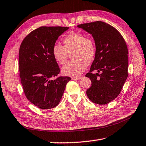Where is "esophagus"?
I'll list each match as a JSON object with an SVG mask.
<instances>
[{"label": "esophagus", "mask_w": 146, "mask_h": 146, "mask_svg": "<svg viewBox=\"0 0 146 146\" xmlns=\"http://www.w3.org/2000/svg\"><path fill=\"white\" fill-rule=\"evenodd\" d=\"M72 80H79V79L81 78V76H76V77H72Z\"/></svg>", "instance_id": "34e87169"}]
</instances>
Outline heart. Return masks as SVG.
Returning a JSON list of instances; mask_svg holds the SVG:
<instances>
[{"label":"heart","instance_id":"b5f03b06","mask_svg":"<svg viewBox=\"0 0 146 146\" xmlns=\"http://www.w3.org/2000/svg\"><path fill=\"white\" fill-rule=\"evenodd\" d=\"M64 46L55 43L52 47V54L58 64L63 65L70 53L73 58L64 66L62 72L65 75L80 76L84 71L86 65L91 64L95 57V44L92 38L80 32L70 31L64 38Z\"/></svg>","mask_w":146,"mask_h":146}]
</instances>
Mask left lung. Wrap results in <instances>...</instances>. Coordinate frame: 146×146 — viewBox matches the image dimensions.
<instances>
[{"instance_id":"left-lung-1","label":"left lung","mask_w":146,"mask_h":146,"mask_svg":"<svg viewBox=\"0 0 146 146\" xmlns=\"http://www.w3.org/2000/svg\"><path fill=\"white\" fill-rule=\"evenodd\" d=\"M77 27L92 35L97 49L90 72L86 75L91 81L86 94L93 103L106 104L118 97L127 78L126 43L117 29L102 21ZM95 70L100 74H93Z\"/></svg>"}]
</instances>
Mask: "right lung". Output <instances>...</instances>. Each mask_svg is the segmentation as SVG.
<instances>
[{
  "label": "right lung",
  "mask_w": 146,
  "mask_h": 146,
  "mask_svg": "<svg viewBox=\"0 0 146 146\" xmlns=\"http://www.w3.org/2000/svg\"><path fill=\"white\" fill-rule=\"evenodd\" d=\"M68 27L42 26L32 31L19 49V76L24 94L42 110L54 108L60 102L69 76L51 78L60 73L52 54V47Z\"/></svg>",
  "instance_id": "1"
}]
</instances>
